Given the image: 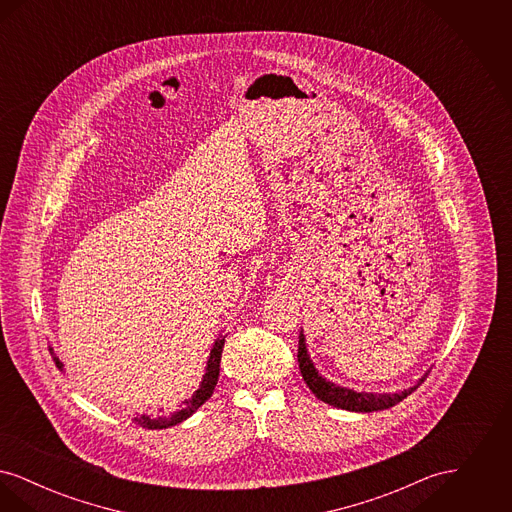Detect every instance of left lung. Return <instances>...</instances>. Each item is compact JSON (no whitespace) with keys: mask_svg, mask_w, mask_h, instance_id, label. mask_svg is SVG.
I'll use <instances>...</instances> for the list:
<instances>
[{"mask_svg":"<svg viewBox=\"0 0 512 512\" xmlns=\"http://www.w3.org/2000/svg\"><path fill=\"white\" fill-rule=\"evenodd\" d=\"M297 363H299V370H301L303 380L309 386V390L313 391L320 401H324L332 407H338V409H345V411H355V413L384 411V409H390L393 405H397L399 401H403L407 395H411L418 388L416 386V388L401 391V393H365V391L357 393V391L347 390V388H340L318 374L313 361L307 355L303 334H299ZM422 382H424V378H422Z\"/></svg>","mask_w":512,"mask_h":512,"instance_id":"obj_1","label":"left lung"}]
</instances>
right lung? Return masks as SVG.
Here are the masks:
<instances>
[{
    "label": "right lung",
    "instance_id": "obj_1",
    "mask_svg": "<svg viewBox=\"0 0 512 512\" xmlns=\"http://www.w3.org/2000/svg\"><path fill=\"white\" fill-rule=\"evenodd\" d=\"M222 349H224V338H220V340L215 341V345H213V349H211V357H209V361H207V372H205V376H203V382H201V386H199V390L195 391L194 397L192 399H188L186 401V407L180 411V413L172 414L171 418H149V416H140V418H134L142 428H147V430H157V428H167V426H174V424H178V422H182V420H186L188 416H192V414L213 395V390H215V386H217V382H219V372H220V357H222ZM49 353H51V357H53V361H55V365L59 366V368H63V365L59 363V359H57V355L53 353V349H49Z\"/></svg>",
    "mask_w": 512,
    "mask_h": 512
}]
</instances>
